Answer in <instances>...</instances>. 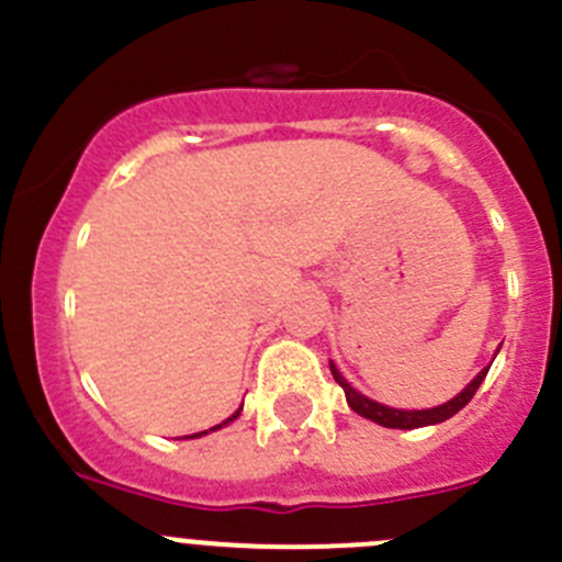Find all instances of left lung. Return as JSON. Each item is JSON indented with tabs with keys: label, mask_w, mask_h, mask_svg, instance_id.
Instances as JSON below:
<instances>
[{
	"label": "left lung",
	"mask_w": 562,
	"mask_h": 562,
	"mask_svg": "<svg viewBox=\"0 0 562 562\" xmlns=\"http://www.w3.org/2000/svg\"><path fill=\"white\" fill-rule=\"evenodd\" d=\"M330 375H334V381L339 383L341 389H345L347 405H350V408L356 411L358 416H367V419L378 422V425H383V427H397V430H414V427L436 425V422L450 419V416H456L458 411L463 408V405H469V400L474 397V392H477V389H480V383H483L485 375H488V367H485V370L480 372V375L474 378V381L469 383V386L463 389V392L458 394V397H452L450 403H445V405H438V408H427V411H397V408H389V405L375 403V400L364 397V394H358L356 389H352L350 383H347L345 378L339 375V370H336L334 364H330Z\"/></svg>",
	"instance_id": "8db88e82"
}]
</instances>
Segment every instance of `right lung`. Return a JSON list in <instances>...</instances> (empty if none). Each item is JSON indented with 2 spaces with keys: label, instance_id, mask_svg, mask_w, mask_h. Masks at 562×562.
<instances>
[{
  "label": "right lung",
  "instance_id": "obj_1",
  "mask_svg": "<svg viewBox=\"0 0 562 562\" xmlns=\"http://www.w3.org/2000/svg\"><path fill=\"white\" fill-rule=\"evenodd\" d=\"M239 411H243V408H239ZM239 411H237V414H232V416H228V419L226 422H223V425H228V422H234V419H237V416H239ZM223 425H217V427H223ZM217 427H212V430H217ZM206 432V430H204ZM195 436H201V432H195ZM195 436H190V438H195ZM187 438V436H184Z\"/></svg>",
  "mask_w": 562,
  "mask_h": 562
}]
</instances>
